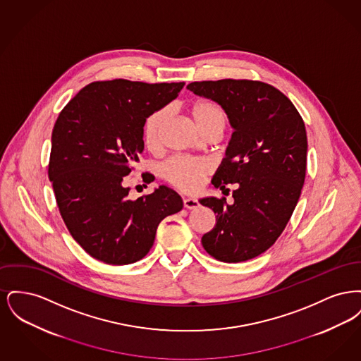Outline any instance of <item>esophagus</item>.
I'll return each instance as SVG.
<instances>
[{"mask_svg":"<svg viewBox=\"0 0 361 361\" xmlns=\"http://www.w3.org/2000/svg\"><path fill=\"white\" fill-rule=\"evenodd\" d=\"M184 207L188 209H193L196 207H199V202L195 197H185L184 199Z\"/></svg>","mask_w":361,"mask_h":361,"instance_id":"34e87169","label":"esophagus"}]
</instances>
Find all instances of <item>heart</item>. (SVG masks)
I'll list each match as a JSON object with an SVG mask.
<instances>
[{
    "instance_id": "1",
    "label": "heart",
    "mask_w": 361,
    "mask_h": 361,
    "mask_svg": "<svg viewBox=\"0 0 361 361\" xmlns=\"http://www.w3.org/2000/svg\"><path fill=\"white\" fill-rule=\"evenodd\" d=\"M190 116L200 131L211 126L226 127L227 115L224 108L218 104L200 100L192 104L189 108ZM168 119L166 109H158L153 112L143 126V142L147 149L154 150L159 145L164 124ZM212 171V164L206 158H188L173 157L162 168L164 177L177 188L183 190H196L202 185L204 177Z\"/></svg>"
}]
</instances>
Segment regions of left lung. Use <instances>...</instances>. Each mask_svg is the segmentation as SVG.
<instances>
[{"mask_svg":"<svg viewBox=\"0 0 361 361\" xmlns=\"http://www.w3.org/2000/svg\"><path fill=\"white\" fill-rule=\"evenodd\" d=\"M187 89L219 104L234 128L212 177L224 193L227 184H235L234 202L227 204L224 197L212 196L199 200L216 214V224L203 235L202 245L224 262L257 257L286 228L305 184L303 119L287 96L259 81H202Z\"/></svg>","mask_w":361,"mask_h":361,"instance_id":"obj_1","label":"left lung"}]
</instances>
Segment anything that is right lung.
I'll return each instance as SVG.
<instances>
[{
  "instance_id": "add662e5",
  "label": "right lung",
  "mask_w": 361,
  "mask_h": 361,
  "mask_svg": "<svg viewBox=\"0 0 361 361\" xmlns=\"http://www.w3.org/2000/svg\"><path fill=\"white\" fill-rule=\"evenodd\" d=\"M184 85L92 82L55 121L49 178L71 237L92 257L111 265L137 262L152 249L159 222L183 209L181 196L165 185L131 200L123 180L145 149V121Z\"/></svg>"
}]
</instances>
